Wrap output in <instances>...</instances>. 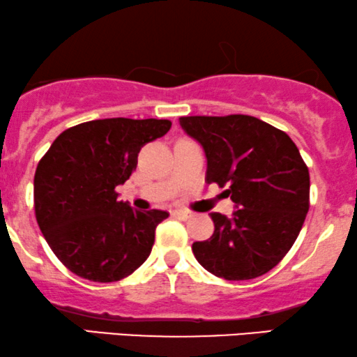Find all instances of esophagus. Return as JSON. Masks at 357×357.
<instances>
[{
  "mask_svg": "<svg viewBox=\"0 0 357 357\" xmlns=\"http://www.w3.org/2000/svg\"><path fill=\"white\" fill-rule=\"evenodd\" d=\"M171 214H173L174 218H178V220H183V221L190 220V218L192 216L190 211H183V209H176V211H173Z\"/></svg>",
  "mask_w": 357,
  "mask_h": 357,
  "instance_id": "34e87169",
  "label": "esophagus"
}]
</instances>
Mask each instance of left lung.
Returning a JSON list of instances; mask_svg holds the SVG:
<instances>
[{
    "instance_id": "8db88e82",
    "label": "left lung",
    "mask_w": 357,
    "mask_h": 357,
    "mask_svg": "<svg viewBox=\"0 0 357 357\" xmlns=\"http://www.w3.org/2000/svg\"><path fill=\"white\" fill-rule=\"evenodd\" d=\"M179 124L203 146L206 181L236 204L233 216L211 213L214 233L192 243L197 263L214 276H263L287 255L309 209V171L284 131L255 116H184Z\"/></svg>"
}]
</instances>
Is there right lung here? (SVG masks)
<instances>
[{
	"label": "right lung",
	"instance_id": "add662e5",
	"mask_svg": "<svg viewBox=\"0 0 357 357\" xmlns=\"http://www.w3.org/2000/svg\"><path fill=\"white\" fill-rule=\"evenodd\" d=\"M167 119L108 118L63 131L38 162L34 213L46 243L71 273L94 282L130 276L151 255L169 214L137 211L118 199L137 153L165 136Z\"/></svg>",
	"mask_w": 357,
	"mask_h": 357
}]
</instances>
